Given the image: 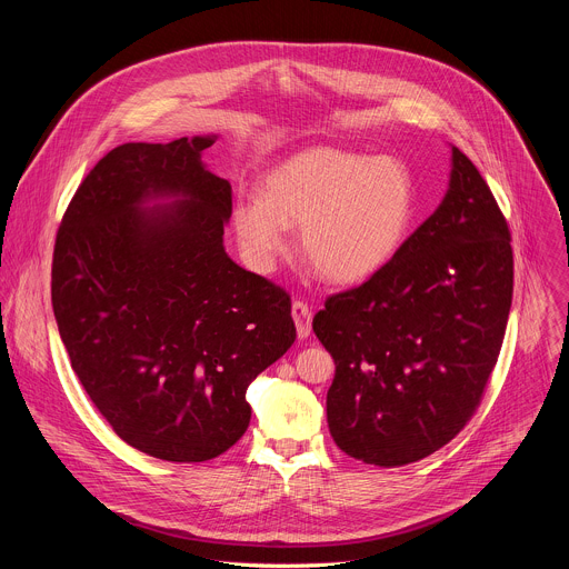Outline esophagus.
I'll return each instance as SVG.
<instances>
[{
  "label": "esophagus",
  "mask_w": 569,
  "mask_h": 569,
  "mask_svg": "<svg viewBox=\"0 0 569 569\" xmlns=\"http://www.w3.org/2000/svg\"><path fill=\"white\" fill-rule=\"evenodd\" d=\"M292 319H295V327H297V336H299V340H306V338L310 336V331H312V327H310L312 312H310L308 303H303V301H295V303H292Z\"/></svg>",
  "instance_id": "esophagus-1"
}]
</instances>
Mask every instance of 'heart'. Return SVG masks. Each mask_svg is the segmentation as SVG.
Wrapping results in <instances>:
<instances>
[{"mask_svg":"<svg viewBox=\"0 0 569 569\" xmlns=\"http://www.w3.org/2000/svg\"><path fill=\"white\" fill-rule=\"evenodd\" d=\"M250 261L270 270L299 228L308 266L331 283H362L378 274L410 238L417 220V184L393 157H371L312 146L283 159L261 182V196L231 211Z\"/></svg>","mask_w":569,"mask_h":569,"instance_id":"b5f03b06","label":"heart"}]
</instances>
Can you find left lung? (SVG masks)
Here are the masks:
<instances>
[{
  "label": "left lung",
  "mask_w": 569,
  "mask_h": 569,
  "mask_svg": "<svg viewBox=\"0 0 569 569\" xmlns=\"http://www.w3.org/2000/svg\"><path fill=\"white\" fill-rule=\"evenodd\" d=\"M509 240L489 184L452 146L435 213L389 266L329 297L312 319L336 360L327 419L342 452L391 468L459 435L502 349L513 295Z\"/></svg>",
  "instance_id": "1"
}]
</instances>
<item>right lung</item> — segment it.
<instances>
[{"mask_svg": "<svg viewBox=\"0 0 569 569\" xmlns=\"http://www.w3.org/2000/svg\"><path fill=\"white\" fill-rule=\"evenodd\" d=\"M216 139L110 150L56 236L71 369L126 443L164 461L229 450L250 426V382L297 338L288 292L224 252L231 187L202 161Z\"/></svg>", "mask_w": 569, "mask_h": 569, "instance_id": "obj_1", "label": "right lung"}]
</instances>
